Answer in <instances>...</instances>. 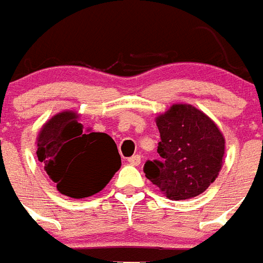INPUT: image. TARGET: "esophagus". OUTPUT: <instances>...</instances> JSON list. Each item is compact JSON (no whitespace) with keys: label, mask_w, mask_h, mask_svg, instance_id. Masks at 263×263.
Returning <instances> with one entry per match:
<instances>
[{"label":"esophagus","mask_w":263,"mask_h":263,"mask_svg":"<svg viewBox=\"0 0 263 263\" xmlns=\"http://www.w3.org/2000/svg\"><path fill=\"white\" fill-rule=\"evenodd\" d=\"M128 162H129L132 166H139L141 165V156H139V155H134V156H131V158L128 159Z\"/></svg>","instance_id":"esophagus-1"}]
</instances>
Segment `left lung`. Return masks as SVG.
<instances>
[{
  "label": "left lung",
  "instance_id": "obj_1",
  "mask_svg": "<svg viewBox=\"0 0 263 263\" xmlns=\"http://www.w3.org/2000/svg\"><path fill=\"white\" fill-rule=\"evenodd\" d=\"M160 160H148L143 172L171 200H187L214 182L226 154V139L214 121L190 104H173L156 117Z\"/></svg>",
  "mask_w": 263,
  "mask_h": 263
}]
</instances>
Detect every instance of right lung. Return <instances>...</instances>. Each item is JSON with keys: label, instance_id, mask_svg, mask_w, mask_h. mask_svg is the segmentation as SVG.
<instances>
[{"label": "right lung", "instance_id": "add662e5", "mask_svg": "<svg viewBox=\"0 0 263 263\" xmlns=\"http://www.w3.org/2000/svg\"><path fill=\"white\" fill-rule=\"evenodd\" d=\"M42 162L58 192L71 198L101 192L121 167L114 139L104 132L84 131L76 111H62L46 121L36 138Z\"/></svg>", "mask_w": 263, "mask_h": 263}]
</instances>
